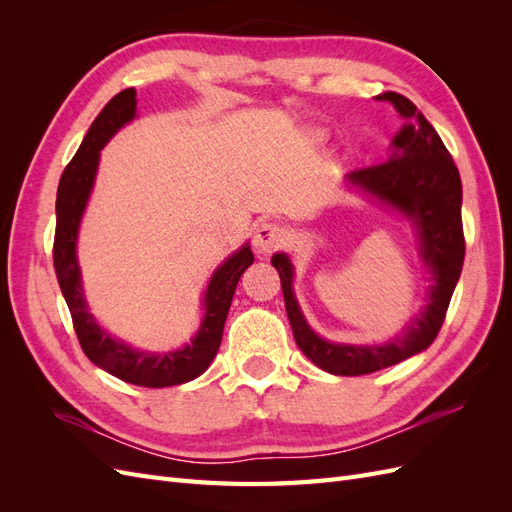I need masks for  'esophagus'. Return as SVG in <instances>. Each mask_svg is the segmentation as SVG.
Here are the masks:
<instances>
[{
	"instance_id": "34e87169",
	"label": "esophagus",
	"mask_w": 512,
	"mask_h": 512,
	"mask_svg": "<svg viewBox=\"0 0 512 512\" xmlns=\"http://www.w3.org/2000/svg\"><path fill=\"white\" fill-rule=\"evenodd\" d=\"M254 250L260 252V254H271L273 250H277L284 243V230L277 226V224H271V222H265L260 224L254 232Z\"/></svg>"
}]
</instances>
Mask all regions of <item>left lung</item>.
Instances as JSON below:
<instances>
[{
    "label": "left lung",
    "mask_w": 512,
    "mask_h": 512,
    "mask_svg": "<svg viewBox=\"0 0 512 512\" xmlns=\"http://www.w3.org/2000/svg\"><path fill=\"white\" fill-rule=\"evenodd\" d=\"M376 100L391 102L406 123L393 138L389 160L352 170L346 175V185L376 198L412 224L418 254L429 271L431 284L427 288V305L401 335L384 344H337L309 327L292 290V262L284 252L273 254L271 265L280 273L294 342L309 361L333 376H365L427 350L442 329L466 254L461 226V177L451 153L406 96L384 91Z\"/></svg>",
    "instance_id": "8db88e82"
}]
</instances>
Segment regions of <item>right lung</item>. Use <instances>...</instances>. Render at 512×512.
<instances>
[{
	"mask_svg": "<svg viewBox=\"0 0 512 512\" xmlns=\"http://www.w3.org/2000/svg\"><path fill=\"white\" fill-rule=\"evenodd\" d=\"M134 117L136 91L130 87L119 91L102 108L87 130L79 151L74 153V158L66 166L57 188L53 262L61 294H64L72 314L76 337H79V344L87 359L123 382L147 386V389H162V386L190 382L211 365L222 344L232 294H235L243 271L254 262V254L250 250V243H243L235 254H230L213 271L203 297L205 314L200 320V327L190 342L177 350H138L100 327L96 316L89 312L85 299L81 267L79 258H76V241H79L83 213L96 183L100 151Z\"/></svg>",
	"mask_w": 512,
	"mask_h": 512,
	"instance_id": "obj_1",
	"label": "right lung"
}]
</instances>
